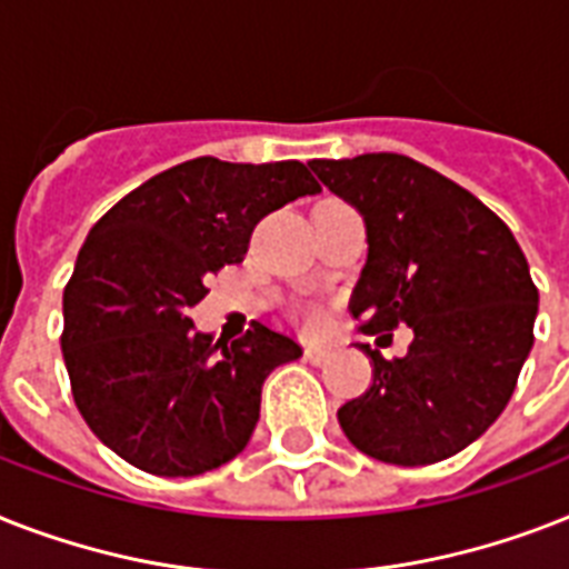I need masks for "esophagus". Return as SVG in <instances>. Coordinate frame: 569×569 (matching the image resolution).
<instances>
[{
  "label": "esophagus",
  "mask_w": 569,
  "mask_h": 569,
  "mask_svg": "<svg viewBox=\"0 0 569 569\" xmlns=\"http://www.w3.org/2000/svg\"><path fill=\"white\" fill-rule=\"evenodd\" d=\"M330 357H332V353L327 348H316V345H309V348H307V359L312 365H318V368L330 362Z\"/></svg>",
  "instance_id": "esophagus-1"
}]
</instances>
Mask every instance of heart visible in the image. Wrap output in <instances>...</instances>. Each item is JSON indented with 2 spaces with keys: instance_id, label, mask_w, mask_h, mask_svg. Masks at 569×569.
I'll list each match as a JSON object with an SVG mask.
<instances>
[{
  "instance_id": "heart-1",
  "label": "heart",
  "mask_w": 569,
  "mask_h": 569,
  "mask_svg": "<svg viewBox=\"0 0 569 569\" xmlns=\"http://www.w3.org/2000/svg\"><path fill=\"white\" fill-rule=\"evenodd\" d=\"M316 321H318V316H312V312H309V316H307V325H316Z\"/></svg>"
}]
</instances>
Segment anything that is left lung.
Masks as SVG:
<instances>
[{
  "mask_svg": "<svg viewBox=\"0 0 569 569\" xmlns=\"http://www.w3.org/2000/svg\"><path fill=\"white\" fill-rule=\"evenodd\" d=\"M330 192L357 207L368 260L350 298L362 332L412 327L403 359L339 409L350 445L418 468L450 459L500 418L535 341L538 289L506 221L436 169L403 154L312 160Z\"/></svg>",
  "mask_w": 569,
  "mask_h": 569,
  "instance_id": "1",
  "label": "left lung"
}]
</instances>
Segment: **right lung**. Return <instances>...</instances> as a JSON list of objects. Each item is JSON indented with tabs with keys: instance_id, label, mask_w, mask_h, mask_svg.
Here are the masks:
<instances>
[{
	"instance_id": "1",
	"label": "right lung",
	"mask_w": 569,
	"mask_h": 569,
	"mask_svg": "<svg viewBox=\"0 0 569 569\" xmlns=\"http://www.w3.org/2000/svg\"><path fill=\"white\" fill-rule=\"evenodd\" d=\"M321 187L298 160L196 157L110 207L63 289L72 397L101 445L154 477H198L244 450L262 382L300 345L253 321L228 345L196 332L207 277L242 262L257 221Z\"/></svg>"
}]
</instances>
